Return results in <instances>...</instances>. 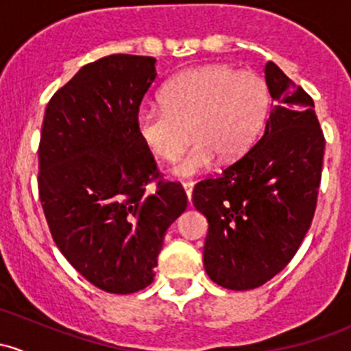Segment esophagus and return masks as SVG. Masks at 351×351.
<instances>
[{
  "label": "esophagus",
  "mask_w": 351,
  "mask_h": 351,
  "mask_svg": "<svg viewBox=\"0 0 351 351\" xmlns=\"http://www.w3.org/2000/svg\"><path fill=\"white\" fill-rule=\"evenodd\" d=\"M183 189H185V193L186 197H189V200L192 198V190H193V182H182Z\"/></svg>",
  "instance_id": "esophagus-1"
}]
</instances>
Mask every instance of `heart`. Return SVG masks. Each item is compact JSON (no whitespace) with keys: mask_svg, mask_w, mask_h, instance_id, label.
Returning <instances> with one entry per match:
<instances>
[{"mask_svg":"<svg viewBox=\"0 0 351 351\" xmlns=\"http://www.w3.org/2000/svg\"><path fill=\"white\" fill-rule=\"evenodd\" d=\"M162 107L144 105L136 119L147 149L162 161L182 154L190 134L195 136L185 158L173 168L192 176L214 162L236 158L251 144L268 108V88L254 71L229 66H198L165 84Z\"/></svg>","mask_w":351,"mask_h":351,"instance_id":"b5f03b06","label":"heart"}]
</instances>
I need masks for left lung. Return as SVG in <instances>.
<instances>
[{
	"label": "left lung",
	"instance_id": "obj_1",
	"mask_svg": "<svg viewBox=\"0 0 351 351\" xmlns=\"http://www.w3.org/2000/svg\"><path fill=\"white\" fill-rule=\"evenodd\" d=\"M265 81L274 104L258 143L192 195L208 222L205 271L229 290L256 289L289 265L321 183L324 136L313 98L271 61Z\"/></svg>",
	"mask_w": 351,
	"mask_h": 351
}]
</instances>
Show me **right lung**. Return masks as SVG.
Here are the masks:
<instances>
[{
    "mask_svg": "<svg viewBox=\"0 0 351 351\" xmlns=\"http://www.w3.org/2000/svg\"><path fill=\"white\" fill-rule=\"evenodd\" d=\"M156 76L147 56L98 59L56 91L42 123L38 195L52 239L90 284L110 293L153 282L166 229L186 208L185 190L159 178L137 132Z\"/></svg>",
    "mask_w": 351,
    "mask_h": 351,
    "instance_id": "1",
    "label": "right lung"
}]
</instances>
